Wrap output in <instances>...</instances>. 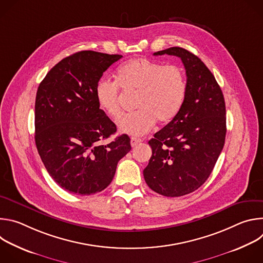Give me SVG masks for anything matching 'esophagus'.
<instances>
[{
	"label": "esophagus",
	"instance_id": "34e87169",
	"mask_svg": "<svg viewBox=\"0 0 263 263\" xmlns=\"http://www.w3.org/2000/svg\"><path fill=\"white\" fill-rule=\"evenodd\" d=\"M140 142H141V139H139V138H136V137H132V138H131V141H130V143H131V146H133V147L137 146V145H138Z\"/></svg>",
	"mask_w": 263,
	"mask_h": 263
}]
</instances>
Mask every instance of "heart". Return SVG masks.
Returning a JSON list of instances; mask_svg holds the SVG:
<instances>
[{
  "label": "heart",
  "instance_id": "b5f03b06",
  "mask_svg": "<svg viewBox=\"0 0 263 263\" xmlns=\"http://www.w3.org/2000/svg\"><path fill=\"white\" fill-rule=\"evenodd\" d=\"M137 92L133 114L118 122L122 133L142 136L153 129L156 122L167 124L180 112L186 97L184 70L176 64H163L146 58H134L122 64L117 71V82L101 79L96 85L99 107L109 117L121 115V89Z\"/></svg>",
  "mask_w": 263,
  "mask_h": 263
}]
</instances>
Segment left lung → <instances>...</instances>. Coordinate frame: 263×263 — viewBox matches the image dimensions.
<instances>
[{"label":"left lung","instance_id":"8db88e82","mask_svg":"<svg viewBox=\"0 0 263 263\" xmlns=\"http://www.w3.org/2000/svg\"><path fill=\"white\" fill-rule=\"evenodd\" d=\"M181 58L187 90L178 116L148 141L152 157L143 170L147 186L165 197L197 191L210 176L226 137V105L212 72L195 54L173 47L154 53Z\"/></svg>","mask_w":263,"mask_h":263}]
</instances>
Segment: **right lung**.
Wrapping results in <instances>:
<instances>
[{"label":"right lung","mask_w":263,"mask_h":263,"mask_svg":"<svg viewBox=\"0 0 263 263\" xmlns=\"http://www.w3.org/2000/svg\"><path fill=\"white\" fill-rule=\"evenodd\" d=\"M122 55L81 51L65 57L47 73L35 100V143L53 180L81 196L111 183L118 162L130 151L128 135L102 143L117 126L100 109L96 85Z\"/></svg>","instance_id":"1"}]
</instances>
